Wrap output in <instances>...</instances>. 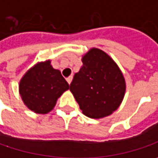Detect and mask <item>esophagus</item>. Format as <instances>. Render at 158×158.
<instances>
[{
	"label": "esophagus",
	"mask_w": 158,
	"mask_h": 158,
	"mask_svg": "<svg viewBox=\"0 0 158 158\" xmlns=\"http://www.w3.org/2000/svg\"><path fill=\"white\" fill-rule=\"evenodd\" d=\"M67 81H68V83H69V84H70V83H71V81H72V76H69V78H67Z\"/></svg>",
	"instance_id": "esophagus-1"
}]
</instances>
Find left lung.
I'll return each mask as SVG.
<instances>
[{
  "mask_svg": "<svg viewBox=\"0 0 158 158\" xmlns=\"http://www.w3.org/2000/svg\"><path fill=\"white\" fill-rule=\"evenodd\" d=\"M69 90L83 114L91 118L111 115L120 106L126 81L117 63L103 50L92 48L82 57Z\"/></svg>",
  "mask_w": 158,
  "mask_h": 158,
  "instance_id": "obj_1",
  "label": "left lung"
}]
</instances>
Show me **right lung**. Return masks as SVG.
Returning a JSON list of instances; mask_svg holds the SVG:
<instances>
[{"instance_id":"obj_1","label":"right lung","mask_w":158,"mask_h":158,"mask_svg":"<svg viewBox=\"0 0 158 158\" xmlns=\"http://www.w3.org/2000/svg\"><path fill=\"white\" fill-rule=\"evenodd\" d=\"M69 88L59 69L48 60L38 62L24 75L19 91L25 106L37 114H47L55 107L58 98Z\"/></svg>"}]
</instances>
